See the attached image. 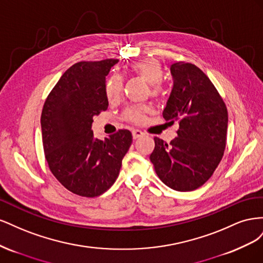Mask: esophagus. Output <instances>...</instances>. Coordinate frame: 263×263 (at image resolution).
I'll list each match as a JSON object with an SVG mask.
<instances>
[{"label":"esophagus","instance_id":"1","mask_svg":"<svg viewBox=\"0 0 263 263\" xmlns=\"http://www.w3.org/2000/svg\"><path fill=\"white\" fill-rule=\"evenodd\" d=\"M144 136H145V133H142L141 130H139V129L133 130V138H134V139H137V138L144 137Z\"/></svg>","mask_w":263,"mask_h":263}]
</instances>
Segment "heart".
I'll return each instance as SVG.
<instances>
[{"label": "heart", "instance_id": "b5f03b06", "mask_svg": "<svg viewBox=\"0 0 263 263\" xmlns=\"http://www.w3.org/2000/svg\"><path fill=\"white\" fill-rule=\"evenodd\" d=\"M129 71L142 79L149 84V94L153 98H159L162 93L160 83L163 81L164 72L161 63L156 59L148 58L133 62L129 66ZM105 97L108 102H117L123 93V80L122 78L114 74L107 79L104 86ZM151 112V108L147 105L132 106L124 112V118L134 124H141L145 122L146 116Z\"/></svg>", "mask_w": 263, "mask_h": 263}]
</instances>
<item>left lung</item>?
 <instances>
[{
  "instance_id": "1",
  "label": "left lung",
  "mask_w": 263,
  "mask_h": 263,
  "mask_svg": "<svg viewBox=\"0 0 263 263\" xmlns=\"http://www.w3.org/2000/svg\"><path fill=\"white\" fill-rule=\"evenodd\" d=\"M173 89L163 118L179 123L178 137H155L150 161L165 185L186 192L202 186L219 164L226 147L228 113L216 87L189 62L171 66Z\"/></svg>"
}]
</instances>
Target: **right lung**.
Listing matches in <instances>:
<instances>
[{"label": "right lung", "instance_id": "add662e5", "mask_svg": "<svg viewBox=\"0 0 263 263\" xmlns=\"http://www.w3.org/2000/svg\"><path fill=\"white\" fill-rule=\"evenodd\" d=\"M118 59L71 66L47 97L42 112L45 158L51 173L70 192L85 197L114 184L133 136L119 129L101 140L91 130L93 116L107 109L105 77Z\"/></svg>", "mask_w": 263, "mask_h": 263}]
</instances>
